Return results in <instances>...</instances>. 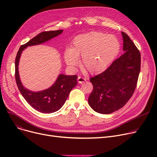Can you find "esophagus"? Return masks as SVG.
Instances as JSON below:
<instances>
[{
	"label": "esophagus",
	"instance_id": "obj_1",
	"mask_svg": "<svg viewBox=\"0 0 157 157\" xmlns=\"http://www.w3.org/2000/svg\"><path fill=\"white\" fill-rule=\"evenodd\" d=\"M86 81V79L84 78H82L81 76H78V81L79 83H83L84 82Z\"/></svg>",
	"mask_w": 157,
	"mask_h": 157
}]
</instances>
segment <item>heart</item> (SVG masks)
Returning a JSON list of instances; mask_svg holds the SVG:
<instances>
[{
	"instance_id": "heart-1",
	"label": "heart",
	"mask_w": 157,
	"mask_h": 157,
	"mask_svg": "<svg viewBox=\"0 0 157 157\" xmlns=\"http://www.w3.org/2000/svg\"><path fill=\"white\" fill-rule=\"evenodd\" d=\"M120 44L113 35L92 31L74 39L71 48L64 52V59L69 66L75 67L79 63L85 72L98 74L108 69L118 55Z\"/></svg>"
}]
</instances>
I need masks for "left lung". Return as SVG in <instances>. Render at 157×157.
I'll return each instance as SVG.
<instances>
[{
  "label": "left lung",
  "mask_w": 157,
  "mask_h": 157,
  "mask_svg": "<svg viewBox=\"0 0 157 157\" xmlns=\"http://www.w3.org/2000/svg\"><path fill=\"white\" fill-rule=\"evenodd\" d=\"M124 52L104 72L90 79L94 90L90 106L101 114H110L123 108L132 96L141 69V54L125 32H121Z\"/></svg>",
  "instance_id": "1"
}]
</instances>
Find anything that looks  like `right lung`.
Masks as SVG:
<instances>
[{
  "instance_id": "add662e5",
  "label": "right lung",
  "mask_w": 157,
  "mask_h": 157,
  "mask_svg": "<svg viewBox=\"0 0 157 157\" xmlns=\"http://www.w3.org/2000/svg\"><path fill=\"white\" fill-rule=\"evenodd\" d=\"M63 30L43 32L21 45L15 59V78L16 84L22 96L33 108L43 113H52L59 110L65 104L72 90L78 83L76 75L60 74L55 83L49 88L39 92H33L25 87L20 78L18 65L22 52L28 46L44 43L61 34Z\"/></svg>"
}]
</instances>
